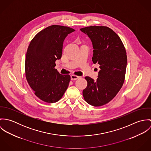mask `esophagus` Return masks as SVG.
<instances>
[{
	"mask_svg": "<svg viewBox=\"0 0 151 151\" xmlns=\"http://www.w3.org/2000/svg\"><path fill=\"white\" fill-rule=\"evenodd\" d=\"M80 78V77H78V76H76V75H71V80H77L78 78Z\"/></svg>",
	"mask_w": 151,
	"mask_h": 151,
	"instance_id": "34e87169",
	"label": "esophagus"
}]
</instances>
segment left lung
Here are the masks:
<instances>
[{"label": "left lung", "mask_w": 151, "mask_h": 151, "mask_svg": "<svg viewBox=\"0 0 151 151\" xmlns=\"http://www.w3.org/2000/svg\"><path fill=\"white\" fill-rule=\"evenodd\" d=\"M91 40L93 49L92 61L99 65L98 78L85 77L87 86L83 94L86 102L93 106L108 104L119 92L124 81L127 58L118 35L104 26L80 29Z\"/></svg>", "instance_id": "8db88e82"}]
</instances>
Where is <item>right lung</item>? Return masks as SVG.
Returning <instances> with one entry per match:
<instances>
[{"label": "right lung", "instance_id": "add662e5", "mask_svg": "<svg viewBox=\"0 0 151 151\" xmlns=\"http://www.w3.org/2000/svg\"><path fill=\"white\" fill-rule=\"evenodd\" d=\"M75 30L53 25L39 32L29 43L25 58V77L35 95L47 103L59 101L67 89L70 76L60 74L55 62L62 58L63 42Z\"/></svg>", "mask_w": 151, "mask_h": 151}]
</instances>
